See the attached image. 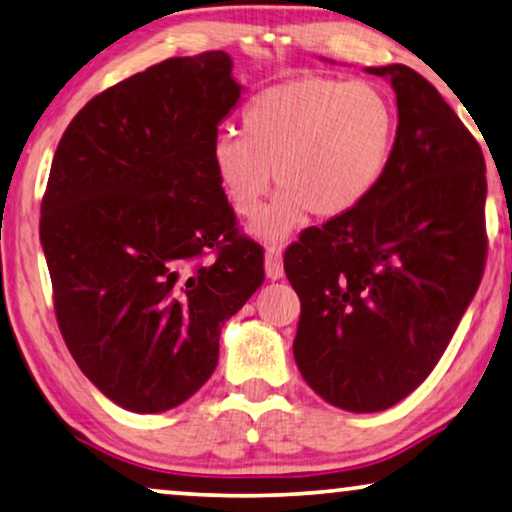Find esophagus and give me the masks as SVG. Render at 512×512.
Wrapping results in <instances>:
<instances>
[{"label": "esophagus", "instance_id": "esophagus-1", "mask_svg": "<svg viewBox=\"0 0 512 512\" xmlns=\"http://www.w3.org/2000/svg\"><path fill=\"white\" fill-rule=\"evenodd\" d=\"M265 275H268V279H279L284 275L282 249L279 247L265 249Z\"/></svg>", "mask_w": 512, "mask_h": 512}]
</instances>
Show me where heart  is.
Returning <instances> with one entry per match:
<instances>
[{"label": "heart", "mask_w": 512, "mask_h": 512, "mask_svg": "<svg viewBox=\"0 0 512 512\" xmlns=\"http://www.w3.org/2000/svg\"><path fill=\"white\" fill-rule=\"evenodd\" d=\"M396 135V107L380 86L305 76L251 97L242 135L219 132L209 160L242 219L261 212L275 174L282 193L254 230L284 240L310 212L338 219L363 205L389 170Z\"/></svg>", "instance_id": "heart-1"}]
</instances>
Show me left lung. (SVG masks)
Listing matches in <instances>:
<instances>
[{
    "label": "left lung",
    "instance_id": "1",
    "mask_svg": "<svg viewBox=\"0 0 512 512\" xmlns=\"http://www.w3.org/2000/svg\"><path fill=\"white\" fill-rule=\"evenodd\" d=\"M396 90L398 135L373 195L305 228L284 254L300 298V375L335 408L387 410L450 345L487 261L485 156L436 88L405 65L368 67Z\"/></svg>",
    "mask_w": 512,
    "mask_h": 512
}]
</instances>
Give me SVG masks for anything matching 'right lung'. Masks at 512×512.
Listing matches in <instances>:
<instances>
[{
  "label": "right lung",
  "mask_w": 512,
  "mask_h": 512,
  "mask_svg": "<svg viewBox=\"0 0 512 512\" xmlns=\"http://www.w3.org/2000/svg\"><path fill=\"white\" fill-rule=\"evenodd\" d=\"M223 51L170 58L95 95L53 156L39 237L60 333L83 375L132 412L191 398L226 319L263 284L209 160L240 100Z\"/></svg>",
  "instance_id": "right-lung-1"
}]
</instances>
